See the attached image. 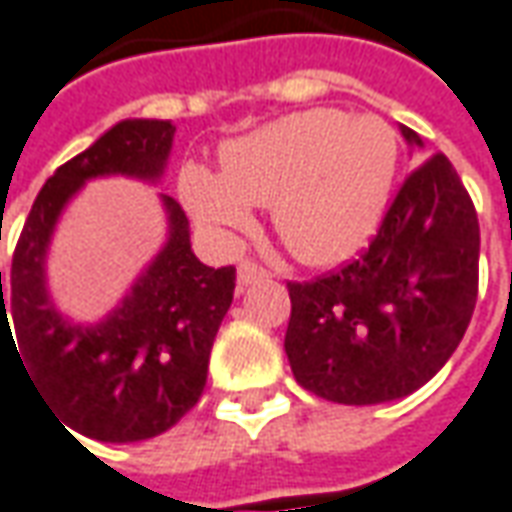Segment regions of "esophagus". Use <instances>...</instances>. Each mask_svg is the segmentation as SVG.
<instances>
[{
	"mask_svg": "<svg viewBox=\"0 0 512 512\" xmlns=\"http://www.w3.org/2000/svg\"><path fill=\"white\" fill-rule=\"evenodd\" d=\"M267 276H270V273L253 262H242L239 267H236V284H239V290H245V287L256 284V281H264Z\"/></svg>",
	"mask_w": 512,
	"mask_h": 512,
	"instance_id": "1",
	"label": "esophagus"
}]
</instances>
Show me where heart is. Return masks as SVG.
<instances>
[{"mask_svg": "<svg viewBox=\"0 0 512 512\" xmlns=\"http://www.w3.org/2000/svg\"><path fill=\"white\" fill-rule=\"evenodd\" d=\"M222 172L186 164L178 192L206 231L231 236L250 206L270 203L278 239L303 264L357 253L382 220L396 181L398 136L379 116L315 108L222 147Z\"/></svg>", "mask_w": 512, "mask_h": 512, "instance_id": "b5f03b06", "label": "heart"}]
</instances>
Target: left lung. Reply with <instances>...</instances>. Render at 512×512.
<instances>
[{"instance_id": "obj_1", "label": "left lung", "mask_w": 512, "mask_h": 512, "mask_svg": "<svg viewBox=\"0 0 512 512\" xmlns=\"http://www.w3.org/2000/svg\"><path fill=\"white\" fill-rule=\"evenodd\" d=\"M410 147H424L401 125ZM479 222L457 169L426 158L398 189L370 245L315 281H290L284 351L301 387L334 404L415 393L463 340L474 315Z\"/></svg>"}]
</instances>
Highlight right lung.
Here are the masks:
<instances>
[{
	"mask_svg": "<svg viewBox=\"0 0 512 512\" xmlns=\"http://www.w3.org/2000/svg\"><path fill=\"white\" fill-rule=\"evenodd\" d=\"M172 139V122L122 119L55 169L13 253L10 309L2 295V348L5 340L13 348L19 342L21 365H30L58 418L102 443L155 438L195 407L206 387L211 345L234 301L236 270H214L197 259L189 220L169 195H158L167 214L164 245L108 315L94 323L72 320L49 295V245L66 206L97 178L158 183Z\"/></svg>",
	"mask_w": 512,
	"mask_h": 512,
	"instance_id": "obj_1",
	"label": "right lung"
}]
</instances>
